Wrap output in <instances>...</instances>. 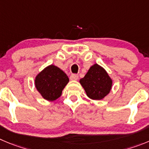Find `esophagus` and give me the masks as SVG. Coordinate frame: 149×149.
Returning <instances> with one entry per match:
<instances>
[{"instance_id": "obj_1", "label": "esophagus", "mask_w": 149, "mask_h": 149, "mask_svg": "<svg viewBox=\"0 0 149 149\" xmlns=\"http://www.w3.org/2000/svg\"><path fill=\"white\" fill-rule=\"evenodd\" d=\"M78 79H79V76L76 74H72L71 76H70V79L72 80V81H76Z\"/></svg>"}]
</instances>
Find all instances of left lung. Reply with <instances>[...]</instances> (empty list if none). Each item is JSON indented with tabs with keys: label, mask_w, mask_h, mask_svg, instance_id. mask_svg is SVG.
<instances>
[{
	"label": "left lung",
	"mask_w": 149,
	"mask_h": 149,
	"mask_svg": "<svg viewBox=\"0 0 149 149\" xmlns=\"http://www.w3.org/2000/svg\"><path fill=\"white\" fill-rule=\"evenodd\" d=\"M79 82L84 89L87 97L93 100H101L109 93L112 80L103 67L98 64L92 65Z\"/></svg>",
	"instance_id": "obj_1"
}]
</instances>
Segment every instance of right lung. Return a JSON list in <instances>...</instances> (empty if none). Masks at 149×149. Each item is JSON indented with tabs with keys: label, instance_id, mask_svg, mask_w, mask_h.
Segmentation results:
<instances>
[{
	"label": "right lung",
	"instance_id": "add662e5",
	"mask_svg": "<svg viewBox=\"0 0 149 149\" xmlns=\"http://www.w3.org/2000/svg\"><path fill=\"white\" fill-rule=\"evenodd\" d=\"M69 82L66 73L54 65L47 66L36 76L34 84L44 99L49 101L61 96L62 90Z\"/></svg>",
	"mask_w": 149,
	"mask_h": 149
}]
</instances>
